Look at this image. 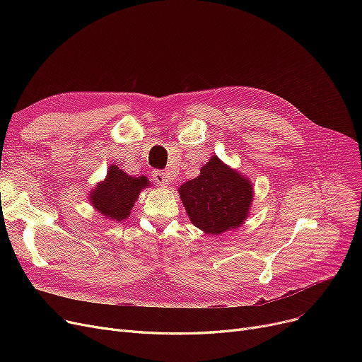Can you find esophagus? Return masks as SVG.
I'll return each mask as SVG.
<instances>
[{"label":"esophagus","instance_id":"34e87169","mask_svg":"<svg viewBox=\"0 0 362 362\" xmlns=\"http://www.w3.org/2000/svg\"><path fill=\"white\" fill-rule=\"evenodd\" d=\"M152 177H154L156 183H158V185H161V186L168 185V183H170V179H171L168 171H164V170H157V171H154V175H152Z\"/></svg>","mask_w":362,"mask_h":362}]
</instances>
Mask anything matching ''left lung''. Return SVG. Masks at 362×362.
<instances>
[{"label": "left lung", "mask_w": 362, "mask_h": 362, "mask_svg": "<svg viewBox=\"0 0 362 362\" xmlns=\"http://www.w3.org/2000/svg\"><path fill=\"white\" fill-rule=\"evenodd\" d=\"M179 195L191 223L206 235L236 230L250 216L252 182L213 156L199 176L179 186Z\"/></svg>", "instance_id": "left-lung-1"}]
</instances>
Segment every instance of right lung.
Instances as JSON below:
<instances>
[{
  "label": "right lung",
  "mask_w": 362,
  "mask_h": 362,
  "mask_svg": "<svg viewBox=\"0 0 362 362\" xmlns=\"http://www.w3.org/2000/svg\"><path fill=\"white\" fill-rule=\"evenodd\" d=\"M148 186L151 183L146 176H129L126 171L111 164L105 179L97 183L88 198L95 211L107 220L119 223L129 218L139 194Z\"/></svg>",
  "instance_id": "add662e5"
}]
</instances>
